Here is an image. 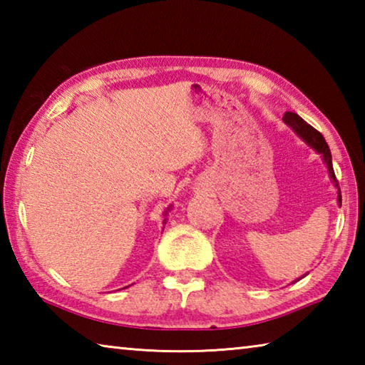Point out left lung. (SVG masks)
Listing matches in <instances>:
<instances>
[{
    "label": "left lung",
    "mask_w": 365,
    "mask_h": 365,
    "mask_svg": "<svg viewBox=\"0 0 365 365\" xmlns=\"http://www.w3.org/2000/svg\"><path fill=\"white\" fill-rule=\"evenodd\" d=\"M283 122H285L287 125H288L289 128H292V130H293L296 135H298V137H299L302 141H304L306 145H309V146L312 148L314 151H316L317 154H320V158H322L327 170H329V177L331 178L333 187L336 188V193H338V196H336L338 206L341 207V191H339V185H338V180H336V177H335V172H333L331 153H330L329 145H327L325 138L322 137V133L317 132L316 128L309 125V123H307L304 119H301V117H299L298 114H296V113H289V110H288V113H285V115H283ZM307 274H309V272H307ZM307 274L299 277L298 280L304 279V277H306ZM298 280H296V282H298Z\"/></svg>",
    "instance_id": "8db88e82"
}]
</instances>
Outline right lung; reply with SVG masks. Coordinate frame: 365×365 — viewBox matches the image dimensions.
<instances>
[{
	"label": "right lung",
	"instance_id": "add662e5",
	"mask_svg": "<svg viewBox=\"0 0 365 365\" xmlns=\"http://www.w3.org/2000/svg\"><path fill=\"white\" fill-rule=\"evenodd\" d=\"M170 209H172V206H169L168 209H165V212H164V217H165V219H164V222H163V224H164V225H165V222H168V214H169V211H170ZM125 288H127V287H125Z\"/></svg>",
	"mask_w": 365,
	"mask_h": 365
}]
</instances>
